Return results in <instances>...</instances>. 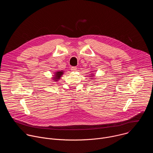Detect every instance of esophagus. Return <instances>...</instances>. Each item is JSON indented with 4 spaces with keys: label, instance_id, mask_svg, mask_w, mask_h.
<instances>
[{
    "label": "esophagus",
    "instance_id": "1",
    "mask_svg": "<svg viewBox=\"0 0 153 153\" xmlns=\"http://www.w3.org/2000/svg\"><path fill=\"white\" fill-rule=\"evenodd\" d=\"M71 70L73 71H76L77 70V67H72L71 68Z\"/></svg>",
    "mask_w": 153,
    "mask_h": 153
}]
</instances>
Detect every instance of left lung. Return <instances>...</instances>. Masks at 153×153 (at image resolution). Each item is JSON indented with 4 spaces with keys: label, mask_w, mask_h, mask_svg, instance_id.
Here are the masks:
<instances>
[{
    "label": "left lung",
    "mask_w": 153,
    "mask_h": 153,
    "mask_svg": "<svg viewBox=\"0 0 153 153\" xmlns=\"http://www.w3.org/2000/svg\"><path fill=\"white\" fill-rule=\"evenodd\" d=\"M91 77H92V76H91Z\"/></svg>",
    "instance_id": "8db88e82"
}]
</instances>
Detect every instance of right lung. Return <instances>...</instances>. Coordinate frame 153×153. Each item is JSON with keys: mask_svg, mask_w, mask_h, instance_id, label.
<instances>
[{"mask_svg": "<svg viewBox=\"0 0 153 153\" xmlns=\"http://www.w3.org/2000/svg\"><path fill=\"white\" fill-rule=\"evenodd\" d=\"M63 72H64V71H57L56 73H54V77H53V79H52V80H53L54 82L58 81L60 79L62 76L63 75Z\"/></svg>", "mask_w": 153, "mask_h": 153, "instance_id": "right-lung-1", "label": "right lung"}]
</instances>
